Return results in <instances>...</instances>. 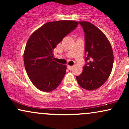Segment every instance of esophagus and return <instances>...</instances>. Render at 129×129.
I'll return each mask as SVG.
<instances>
[{
  "instance_id": "obj_1",
  "label": "esophagus",
  "mask_w": 129,
  "mask_h": 129,
  "mask_svg": "<svg viewBox=\"0 0 129 129\" xmlns=\"http://www.w3.org/2000/svg\"><path fill=\"white\" fill-rule=\"evenodd\" d=\"M73 66H67V68H68V69H69V70H72V69H73Z\"/></svg>"
}]
</instances>
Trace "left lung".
Instances as JSON below:
<instances>
[{
	"label": "left lung",
	"instance_id": "8db88e82",
	"mask_svg": "<svg viewBox=\"0 0 129 129\" xmlns=\"http://www.w3.org/2000/svg\"><path fill=\"white\" fill-rule=\"evenodd\" d=\"M85 33V60L82 73L76 76L82 88L94 90L109 78L113 65V53L109 39L101 29L86 21L79 22Z\"/></svg>",
	"mask_w": 129,
	"mask_h": 129
}]
</instances>
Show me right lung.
<instances>
[{
  "instance_id": "1",
  "label": "right lung",
  "mask_w": 129,
  "mask_h": 129,
  "mask_svg": "<svg viewBox=\"0 0 129 129\" xmlns=\"http://www.w3.org/2000/svg\"><path fill=\"white\" fill-rule=\"evenodd\" d=\"M78 25V22L73 20L47 22L29 37L23 61L29 79L39 90L49 92L59 85L67 66L54 61L53 50Z\"/></svg>"
}]
</instances>
